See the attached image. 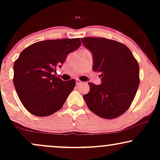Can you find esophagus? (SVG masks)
Listing matches in <instances>:
<instances>
[{
  "label": "esophagus",
  "instance_id": "esophagus-1",
  "mask_svg": "<svg viewBox=\"0 0 160 160\" xmlns=\"http://www.w3.org/2000/svg\"><path fill=\"white\" fill-rule=\"evenodd\" d=\"M82 82H81L80 80H78V79H76V85H78V84H82Z\"/></svg>",
  "mask_w": 160,
  "mask_h": 160
}]
</instances>
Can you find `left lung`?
I'll list each match as a JSON object with an SVG mask.
<instances>
[{
	"label": "left lung",
	"instance_id": "obj_1",
	"mask_svg": "<svg viewBox=\"0 0 160 160\" xmlns=\"http://www.w3.org/2000/svg\"><path fill=\"white\" fill-rule=\"evenodd\" d=\"M92 54L93 68L100 72L101 84L89 82V92L83 95L89 110L104 119H114L125 112L138 88L139 65L128 47L105 38H82Z\"/></svg>",
	"mask_w": 160,
	"mask_h": 160
}]
</instances>
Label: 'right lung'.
Listing matches in <instances>:
<instances>
[{
    "mask_svg": "<svg viewBox=\"0 0 160 160\" xmlns=\"http://www.w3.org/2000/svg\"><path fill=\"white\" fill-rule=\"evenodd\" d=\"M80 46V38L46 40L21 52L14 64L13 82L19 100L30 113L47 117L62 108L76 81L57 77L56 69Z\"/></svg>",
    "mask_w": 160,
    "mask_h": 160,
    "instance_id": "add662e5",
    "label": "right lung"
}]
</instances>
